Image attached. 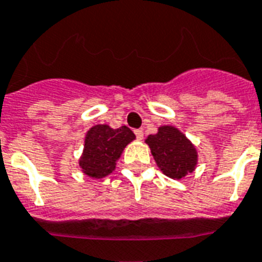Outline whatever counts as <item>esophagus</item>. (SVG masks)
<instances>
[{"mask_svg": "<svg viewBox=\"0 0 262 262\" xmlns=\"http://www.w3.org/2000/svg\"><path fill=\"white\" fill-rule=\"evenodd\" d=\"M134 133H135L136 139H139V140L143 139V131H142V129H135Z\"/></svg>", "mask_w": 262, "mask_h": 262, "instance_id": "34e87169", "label": "esophagus"}]
</instances>
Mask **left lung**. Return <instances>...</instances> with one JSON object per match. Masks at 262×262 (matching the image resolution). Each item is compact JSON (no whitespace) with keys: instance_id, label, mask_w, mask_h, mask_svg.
<instances>
[{"instance_id":"obj_1","label":"left lung","mask_w":262,"mask_h":262,"mask_svg":"<svg viewBox=\"0 0 262 262\" xmlns=\"http://www.w3.org/2000/svg\"><path fill=\"white\" fill-rule=\"evenodd\" d=\"M146 142L150 146L151 154L159 168L170 178H183L195 167V148L186 139V136L174 127H161L158 134L148 136Z\"/></svg>"}]
</instances>
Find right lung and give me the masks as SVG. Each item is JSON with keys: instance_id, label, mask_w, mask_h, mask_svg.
<instances>
[{"instance_id": "right-lung-1", "label": "right lung", "mask_w": 262, "mask_h": 262, "mask_svg": "<svg viewBox=\"0 0 262 262\" xmlns=\"http://www.w3.org/2000/svg\"><path fill=\"white\" fill-rule=\"evenodd\" d=\"M135 139L128 127L112 129L105 124H97L88 131L80 167L92 178H103L115 168L123 148Z\"/></svg>"}]
</instances>
